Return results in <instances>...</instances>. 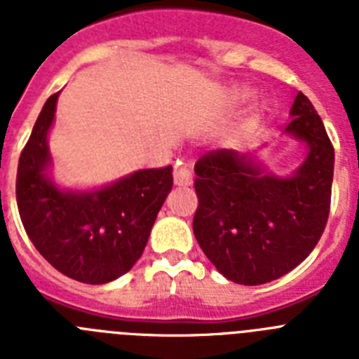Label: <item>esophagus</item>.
I'll return each instance as SVG.
<instances>
[{
  "label": "esophagus",
  "instance_id": "34e87169",
  "mask_svg": "<svg viewBox=\"0 0 359 359\" xmlns=\"http://www.w3.org/2000/svg\"><path fill=\"white\" fill-rule=\"evenodd\" d=\"M174 183L177 187H189L192 185V169L189 163H180L174 167Z\"/></svg>",
  "mask_w": 359,
  "mask_h": 359
}]
</instances>
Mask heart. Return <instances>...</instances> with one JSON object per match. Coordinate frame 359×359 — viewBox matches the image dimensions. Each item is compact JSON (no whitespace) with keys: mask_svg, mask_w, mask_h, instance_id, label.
Wrapping results in <instances>:
<instances>
[{"mask_svg":"<svg viewBox=\"0 0 359 359\" xmlns=\"http://www.w3.org/2000/svg\"><path fill=\"white\" fill-rule=\"evenodd\" d=\"M243 97H250V91H244ZM264 111H266L264 104H257V106L252 109V113H250L248 118H246V122H244L243 128L246 129V128H252V126H255V123L262 118V115H264Z\"/></svg>","mask_w":359,"mask_h":359,"instance_id":"1","label":"heart"}]
</instances>
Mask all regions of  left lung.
<instances>
[{"label":"left lung","instance_id":"left-lung-1","mask_svg":"<svg viewBox=\"0 0 359 359\" xmlns=\"http://www.w3.org/2000/svg\"><path fill=\"white\" fill-rule=\"evenodd\" d=\"M284 135L306 156L290 176L268 172L253 152L212 151L198 160L194 236L228 280L259 286L290 273L313 252L331 207L334 149L304 93L294 97Z\"/></svg>","mask_w":359,"mask_h":359}]
</instances>
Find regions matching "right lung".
<instances>
[{
	"label": "right lung",
	"instance_id": "obj_1",
	"mask_svg": "<svg viewBox=\"0 0 359 359\" xmlns=\"http://www.w3.org/2000/svg\"><path fill=\"white\" fill-rule=\"evenodd\" d=\"M59 93L44 102L18 165L15 199L37 252L62 275L106 284L128 273L144 253L151 228L172 189V167L142 169L91 190L52 177L48 135Z\"/></svg>",
	"mask_w": 359,
	"mask_h": 359
}]
</instances>
